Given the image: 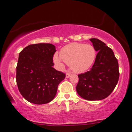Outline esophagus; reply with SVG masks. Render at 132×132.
I'll return each instance as SVG.
<instances>
[{
    "instance_id": "34e87169",
    "label": "esophagus",
    "mask_w": 132,
    "mask_h": 132,
    "mask_svg": "<svg viewBox=\"0 0 132 132\" xmlns=\"http://www.w3.org/2000/svg\"><path fill=\"white\" fill-rule=\"evenodd\" d=\"M71 75V73L70 72H67L66 74V78H69Z\"/></svg>"
}]
</instances>
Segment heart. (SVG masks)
I'll use <instances>...</instances> for the list:
<instances>
[{"instance_id":"1","label":"heart","mask_w":132,"mask_h":132,"mask_svg":"<svg viewBox=\"0 0 132 132\" xmlns=\"http://www.w3.org/2000/svg\"><path fill=\"white\" fill-rule=\"evenodd\" d=\"M60 57L55 55L54 61L61 63V59L70 66L73 71L83 72L94 63L96 56L95 47L90 44L71 43L64 46L60 51Z\"/></svg>"}]
</instances>
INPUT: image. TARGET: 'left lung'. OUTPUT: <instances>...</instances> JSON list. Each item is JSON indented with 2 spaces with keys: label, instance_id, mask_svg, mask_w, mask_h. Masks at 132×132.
Here are the masks:
<instances>
[{
  "label": "left lung",
  "instance_id": "1",
  "mask_svg": "<svg viewBox=\"0 0 132 132\" xmlns=\"http://www.w3.org/2000/svg\"><path fill=\"white\" fill-rule=\"evenodd\" d=\"M90 40L98 53L91 69L78 75L76 90L87 100H101L112 93L118 82V61L113 51L105 43L95 38Z\"/></svg>",
  "mask_w": 132,
  "mask_h": 132
}]
</instances>
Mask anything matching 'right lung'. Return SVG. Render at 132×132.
Listing matches in <instances>:
<instances>
[{
	"instance_id": "obj_1",
	"label": "right lung",
	"mask_w": 132,
	"mask_h": 132,
	"mask_svg": "<svg viewBox=\"0 0 132 132\" xmlns=\"http://www.w3.org/2000/svg\"><path fill=\"white\" fill-rule=\"evenodd\" d=\"M55 52V45L40 43L27 46L19 54L16 80L20 93L29 102H50L66 77L64 73L53 68Z\"/></svg>"
}]
</instances>
